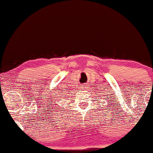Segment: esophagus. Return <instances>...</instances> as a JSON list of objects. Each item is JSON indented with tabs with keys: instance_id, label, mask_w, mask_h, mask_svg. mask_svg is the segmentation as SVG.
<instances>
[{
	"instance_id": "1",
	"label": "esophagus",
	"mask_w": 153,
	"mask_h": 153,
	"mask_svg": "<svg viewBox=\"0 0 153 153\" xmlns=\"http://www.w3.org/2000/svg\"><path fill=\"white\" fill-rule=\"evenodd\" d=\"M86 86V85H83V86H82V88H83V89H85Z\"/></svg>"
}]
</instances>
